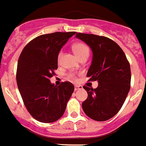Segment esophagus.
<instances>
[{
    "instance_id": "esophagus-1",
    "label": "esophagus",
    "mask_w": 146,
    "mask_h": 146,
    "mask_svg": "<svg viewBox=\"0 0 146 146\" xmlns=\"http://www.w3.org/2000/svg\"><path fill=\"white\" fill-rule=\"evenodd\" d=\"M80 89H82V86H81V85H75V86H74V90H75V91H77V90Z\"/></svg>"
}]
</instances>
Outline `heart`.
Returning <instances> with one entry per match:
<instances>
[{
	"label": "heart",
	"mask_w": 146,
	"mask_h": 146,
	"mask_svg": "<svg viewBox=\"0 0 146 146\" xmlns=\"http://www.w3.org/2000/svg\"><path fill=\"white\" fill-rule=\"evenodd\" d=\"M73 50H74V53H75V55L77 56V57L78 58H80V57L83 56H88L89 55V48H88V45L85 43H82V42H77V43L74 44L73 45ZM62 51H60L58 54V57H57V60H58V62H60L61 61V58L62 57ZM69 77L72 80H75L76 76L74 74H69Z\"/></svg>",
	"instance_id": "heart-1"
}]
</instances>
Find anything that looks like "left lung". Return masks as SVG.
<instances>
[{"mask_svg": "<svg viewBox=\"0 0 146 146\" xmlns=\"http://www.w3.org/2000/svg\"><path fill=\"white\" fill-rule=\"evenodd\" d=\"M93 52L87 77L98 82L96 88L83 86L88 98L82 106L85 114L96 121H106L118 113L130 89L131 71L125 53L117 43L104 36L77 33Z\"/></svg>", "mask_w": 146, "mask_h": 146, "instance_id": "obj_1", "label": "left lung"}]
</instances>
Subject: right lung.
Instances as JSON below:
<instances>
[{"mask_svg": "<svg viewBox=\"0 0 146 146\" xmlns=\"http://www.w3.org/2000/svg\"><path fill=\"white\" fill-rule=\"evenodd\" d=\"M76 32L42 35L31 40L18 61L17 82L25 107L32 117L44 123L62 117L74 87L69 82L55 85L50 78L58 69V54Z\"/></svg>", "mask_w": 146, "mask_h": 146, "instance_id": "right-lung-1", "label": "right lung"}]
</instances>
